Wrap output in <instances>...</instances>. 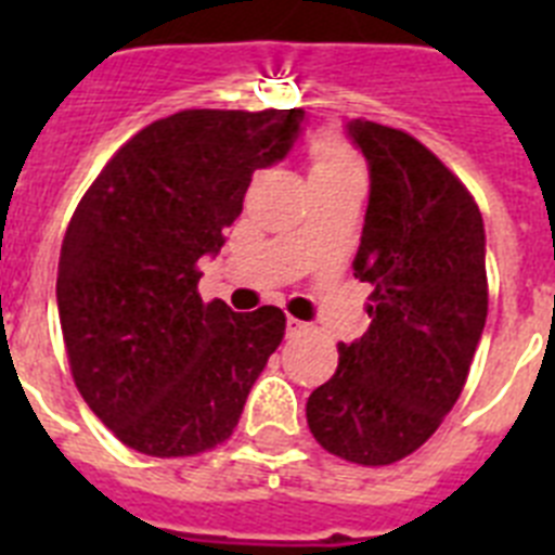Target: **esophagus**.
Instances as JSON below:
<instances>
[{
    "instance_id": "obj_1",
    "label": "esophagus",
    "mask_w": 555,
    "mask_h": 555,
    "mask_svg": "<svg viewBox=\"0 0 555 555\" xmlns=\"http://www.w3.org/2000/svg\"><path fill=\"white\" fill-rule=\"evenodd\" d=\"M306 333H311V325H308V322H300V320H294V317H288L286 320V336L288 338L306 336Z\"/></svg>"
}]
</instances>
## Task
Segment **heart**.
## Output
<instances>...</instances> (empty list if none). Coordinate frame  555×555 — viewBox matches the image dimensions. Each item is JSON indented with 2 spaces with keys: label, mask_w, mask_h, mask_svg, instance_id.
Listing matches in <instances>:
<instances>
[{
  "label": "heart",
  "mask_w": 555,
  "mask_h": 555,
  "mask_svg": "<svg viewBox=\"0 0 555 555\" xmlns=\"http://www.w3.org/2000/svg\"><path fill=\"white\" fill-rule=\"evenodd\" d=\"M345 178H361V160L341 139L320 135L311 144V185Z\"/></svg>",
  "instance_id": "b5f03b06"
}]
</instances>
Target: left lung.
Segmentation results:
<instances>
[{"instance_id": "obj_1", "label": "left lung", "mask_w": 555, "mask_h": 555, "mask_svg": "<svg viewBox=\"0 0 555 555\" xmlns=\"http://www.w3.org/2000/svg\"><path fill=\"white\" fill-rule=\"evenodd\" d=\"M370 166L356 278L370 331L338 345L336 375L306 416L327 453L384 467L428 442L467 384L487 325V235L473 194L414 135L347 121Z\"/></svg>"}]
</instances>
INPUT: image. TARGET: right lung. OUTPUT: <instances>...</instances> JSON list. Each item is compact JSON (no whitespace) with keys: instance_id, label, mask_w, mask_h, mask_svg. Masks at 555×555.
I'll return each instance as SVG.
<instances>
[{"instance_id":"obj_1","label":"right lung","mask_w":555,"mask_h":555,"mask_svg":"<svg viewBox=\"0 0 555 555\" xmlns=\"http://www.w3.org/2000/svg\"><path fill=\"white\" fill-rule=\"evenodd\" d=\"M302 121V107L180 111L135 132L77 205L57 263L63 341L82 400L127 448L197 455L238 425L286 317L203 302L197 263Z\"/></svg>"}]
</instances>
